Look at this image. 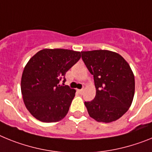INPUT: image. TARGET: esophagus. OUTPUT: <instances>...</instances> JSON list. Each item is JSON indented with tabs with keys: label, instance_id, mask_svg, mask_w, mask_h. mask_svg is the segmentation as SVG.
<instances>
[{
	"label": "esophagus",
	"instance_id": "obj_1",
	"mask_svg": "<svg viewBox=\"0 0 152 152\" xmlns=\"http://www.w3.org/2000/svg\"><path fill=\"white\" fill-rule=\"evenodd\" d=\"M77 92L80 93V94H82L83 92V89H77Z\"/></svg>",
	"mask_w": 152,
	"mask_h": 152
}]
</instances>
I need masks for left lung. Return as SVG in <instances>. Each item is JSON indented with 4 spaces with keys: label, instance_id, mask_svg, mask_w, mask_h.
<instances>
[{
    "label": "left lung",
    "instance_id": "8db88e82",
    "mask_svg": "<svg viewBox=\"0 0 152 152\" xmlns=\"http://www.w3.org/2000/svg\"><path fill=\"white\" fill-rule=\"evenodd\" d=\"M82 59L93 75L96 94L85 102L90 117L97 122H112L131 106L134 94V77L129 63L119 54L109 50L81 52Z\"/></svg>",
    "mask_w": 152,
    "mask_h": 152
}]
</instances>
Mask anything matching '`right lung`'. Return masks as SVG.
I'll use <instances>...</instances> for the list:
<instances>
[{"label":"right lung","instance_id":"1","mask_svg":"<svg viewBox=\"0 0 152 152\" xmlns=\"http://www.w3.org/2000/svg\"><path fill=\"white\" fill-rule=\"evenodd\" d=\"M80 57V52L44 49L29 60L21 78V92L26 107L37 119L56 122L66 115L76 90L60 81L65 83L66 72Z\"/></svg>","mask_w":152,"mask_h":152}]
</instances>
